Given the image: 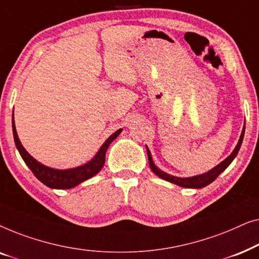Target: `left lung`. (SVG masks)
<instances>
[{
  "label": "left lung",
  "mask_w": 259,
  "mask_h": 259,
  "mask_svg": "<svg viewBox=\"0 0 259 259\" xmlns=\"http://www.w3.org/2000/svg\"><path fill=\"white\" fill-rule=\"evenodd\" d=\"M244 131H245V126H244L243 132H242V134H240L238 144H237V146H236L235 150H233L232 153L230 154L224 161H222L221 164L215 166L214 168H212L211 171L204 173V175L194 176V177H191V178H178V177H173L171 175H167V173L162 172L161 169H159L157 166L154 165L153 160H152L151 152L147 148V155H148V162H150V167H151L152 171H153V173H155V175H157L158 177H160V178L167 180V182H169V183L176 184V185H179L182 187H186V189H201V187H205L206 185H208V184H211L212 182H213V180L217 178V177L221 175V173L224 171V169L228 167L230 164H231L233 159L236 158V155H237V153H238V151L240 148V145H242V141H243V138H244Z\"/></svg>",
  "instance_id": "left-lung-1"
}]
</instances>
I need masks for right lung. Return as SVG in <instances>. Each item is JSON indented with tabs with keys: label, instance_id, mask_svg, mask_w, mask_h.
I'll list each match as a JSON object with an SVG mask.
<instances>
[{
	"label": "right lung",
	"instance_id": "1",
	"mask_svg": "<svg viewBox=\"0 0 259 259\" xmlns=\"http://www.w3.org/2000/svg\"><path fill=\"white\" fill-rule=\"evenodd\" d=\"M121 131L122 130L120 128L116 131L115 133H113L112 136L105 141V144L100 147V150H99L97 155H95L90 162H87V164L79 166V167L75 168L55 169L40 164V162L35 160V159L24 150L19 137H17L13 113V134L17 150H19L21 157H22L28 167H29L31 169V172L34 173V176L36 177L41 183H44L46 186L51 187V189H72V187L79 185L80 183H82L84 180L90 179L92 177L97 175L105 164V154L108 146L111 145L113 140L116 139V137L121 133Z\"/></svg>",
	"mask_w": 259,
	"mask_h": 259
}]
</instances>
